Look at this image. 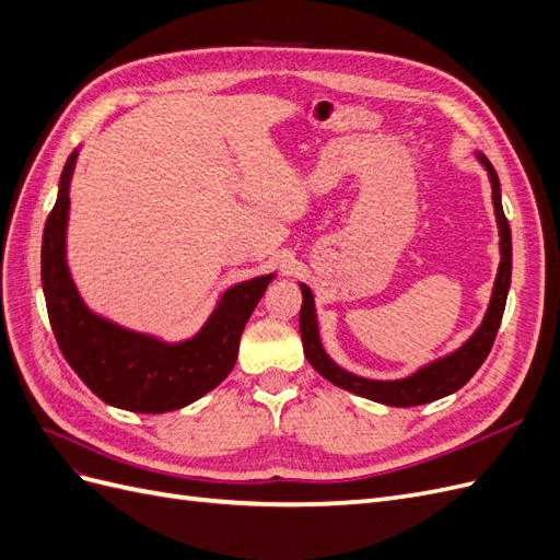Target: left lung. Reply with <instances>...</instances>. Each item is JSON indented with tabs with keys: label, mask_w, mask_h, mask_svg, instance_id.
<instances>
[{
	"label": "left lung",
	"mask_w": 560,
	"mask_h": 560,
	"mask_svg": "<svg viewBox=\"0 0 560 560\" xmlns=\"http://www.w3.org/2000/svg\"><path fill=\"white\" fill-rule=\"evenodd\" d=\"M479 161L488 171L490 184H493V206H495V217L500 226V254H502L493 296H490V306L486 311L481 327L474 331V336L463 348H457L453 354H446V358L418 369L409 378L369 381V378L348 374L346 369L336 366L327 358L325 348L319 343L313 292L306 284H301L303 303H301V315H299V329H301L303 352H306V360L319 376H325L329 383L348 389V393L366 397L371 401L387 404V406H418V404H428L455 393V389H460L474 374H477L479 366L486 362L490 348H493V341L502 322V313L506 306V292H510V282H512V231L502 210L500 179L486 156L479 154Z\"/></svg>",
	"instance_id": "left-lung-1"
}]
</instances>
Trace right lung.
<instances>
[{
    "instance_id": "add662e5",
    "label": "right lung",
    "mask_w": 560,
    "mask_h": 560,
    "mask_svg": "<svg viewBox=\"0 0 560 560\" xmlns=\"http://www.w3.org/2000/svg\"><path fill=\"white\" fill-rule=\"evenodd\" d=\"M77 151L67 159L54 210L42 238V284L56 341L77 376L118 409L165 413L208 395L238 360L241 334L273 273L231 287L194 338L165 343L114 325L86 308L65 259L70 179Z\"/></svg>"
}]
</instances>
